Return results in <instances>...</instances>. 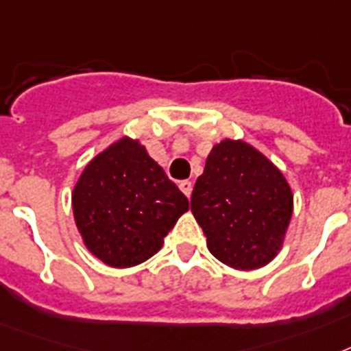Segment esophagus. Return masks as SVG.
Listing matches in <instances>:
<instances>
[{
	"label": "esophagus",
	"mask_w": 351,
	"mask_h": 351,
	"mask_svg": "<svg viewBox=\"0 0 351 351\" xmlns=\"http://www.w3.org/2000/svg\"><path fill=\"white\" fill-rule=\"evenodd\" d=\"M179 188H181V192L184 193V195L186 197H190L192 195V190H193V182L192 181H181L179 182Z\"/></svg>",
	"instance_id": "obj_1"
}]
</instances>
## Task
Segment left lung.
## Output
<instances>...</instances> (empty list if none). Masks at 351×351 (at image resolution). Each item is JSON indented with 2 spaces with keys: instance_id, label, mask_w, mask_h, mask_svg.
<instances>
[{
  "instance_id": "8db88e82",
  "label": "left lung",
  "mask_w": 351,
  "mask_h": 351,
  "mask_svg": "<svg viewBox=\"0 0 351 351\" xmlns=\"http://www.w3.org/2000/svg\"><path fill=\"white\" fill-rule=\"evenodd\" d=\"M292 204L283 173L242 140L211 149L192 193V213L210 253L239 271L263 267L280 253Z\"/></svg>"
}]
</instances>
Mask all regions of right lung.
Instances as JSON below:
<instances>
[{
    "label": "right lung",
    "mask_w": 351,
    "mask_h": 351,
    "mask_svg": "<svg viewBox=\"0 0 351 351\" xmlns=\"http://www.w3.org/2000/svg\"><path fill=\"white\" fill-rule=\"evenodd\" d=\"M86 247L111 267L158 253L190 202L138 140L123 136L91 159L71 193Z\"/></svg>",
    "instance_id": "right-lung-1"
}]
</instances>
